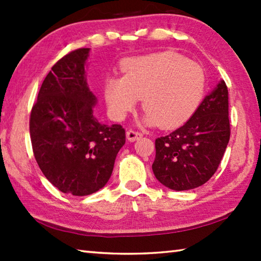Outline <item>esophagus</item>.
I'll return each mask as SVG.
<instances>
[{"mask_svg":"<svg viewBox=\"0 0 261 261\" xmlns=\"http://www.w3.org/2000/svg\"><path fill=\"white\" fill-rule=\"evenodd\" d=\"M143 137V135L138 131H134V130H129L126 131V139L127 141H136L137 139H139Z\"/></svg>","mask_w":261,"mask_h":261,"instance_id":"34e87169","label":"esophagus"}]
</instances>
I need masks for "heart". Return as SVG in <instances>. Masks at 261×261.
Wrapping results in <instances>:
<instances>
[{
	"label": "heart",
	"instance_id": "1",
	"mask_svg": "<svg viewBox=\"0 0 261 261\" xmlns=\"http://www.w3.org/2000/svg\"><path fill=\"white\" fill-rule=\"evenodd\" d=\"M123 77L106 82L105 98L115 120H123L143 98L146 125L176 127L199 106L205 72L199 64L173 51L135 57L124 62Z\"/></svg>",
	"mask_w": 261,
	"mask_h": 261
}]
</instances>
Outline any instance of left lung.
I'll list each match as a JSON object with an SVG mask.
<instances>
[{"label": "left lung", "instance_id": "left-lung-1", "mask_svg": "<svg viewBox=\"0 0 261 261\" xmlns=\"http://www.w3.org/2000/svg\"><path fill=\"white\" fill-rule=\"evenodd\" d=\"M228 88L220 81L183 126L155 140L156 179L175 191L205 184L218 169L230 138Z\"/></svg>", "mask_w": 261, "mask_h": 261}]
</instances>
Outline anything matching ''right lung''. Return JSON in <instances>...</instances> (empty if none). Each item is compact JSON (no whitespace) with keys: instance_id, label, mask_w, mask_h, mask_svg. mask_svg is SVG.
<instances>
[{"instance_id":"1","label":"right lung","mask_w":261,"mask_h":261,"mask_svg":"<svg viewBox=\"0 0 261 261\" xmlns=\"http://www.w3.org/2000/svg\"><path fill=\"white\" fill-rule=\"evenodd\" d=\"M90 48L73 50L47 74L31 112L33 153L46 178L63 193L87 196L102 189L125 144L121 125L94 116L98 99L86 81Z\"/></svg>"}]
</instances>
